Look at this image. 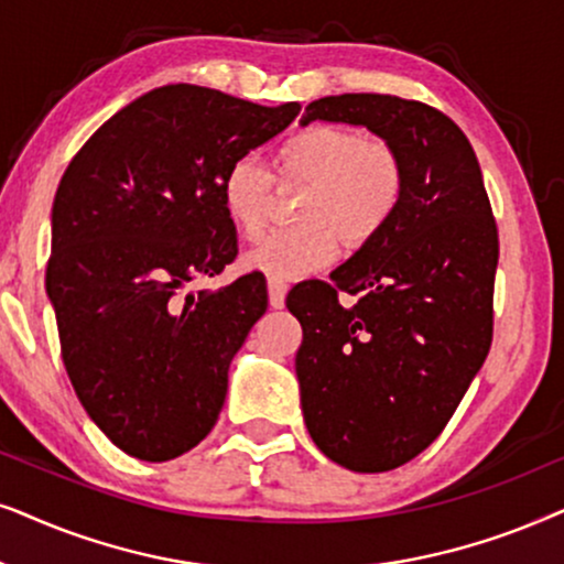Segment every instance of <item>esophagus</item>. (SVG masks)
I'll return each instance as SVG.
<instances>
[{
  "instance_id": "1",
  "label": "esophagus",
  "mask_w": 564,
  "mask_h": 564,
  "mask_svg": "<svg viewBox=\"0 0 564 564\" xmlns=\"http://www.w3.org/2000/svg\"><path fill=\"white\" fill-rule=\"evenodd\" d=\"M286 291H289L286 283L278 281V278H270V281H268V299H270V306H273V310H281V306L286 304Z\"/></svg>"
}]
</instances>
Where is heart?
<instances>
[{"mask_svg": "<svg viewBox=\"0 0 564 564\" xmlns=\"http://www.w3.org/2000/svg\"><path fill=\"white\" fill-rule=\"evenodd\" d=\"M283 183H306L299 204L302 224L270 231L245 265L278 281L317 273L340 250L364 247L394 219L404 195V167L379 139H364L340 126H306L275 149ZM273 177L254 156H237L224 170L219 195L231 224L245 237H258L268 221Z\"/></svg>", "mask_w": 564, "mask_h": 564, "instance_id": "obj_1", "label": "heart"}]
</instances>
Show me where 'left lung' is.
<instances>
[{
    "mask_svg": "<svg viewBox=\"0 0 564 564\" xmlns=\"http://www.w3.org/2000/svg\"><path fill=\"white\" fill-rule=\"evenodd\" d=\"M312 120L364 126L402 160L404 195L377 239L291 289L304 423L327 459L389 471L438 438L492 343L498 227L469 139L441 110L394 95H333ZM360 293L352 307L336 294Z\"/></svg>",
    "mask_w": 564,
    "mask_h": 564,
    "instance_id": "obj_1",
    "label": "left lung"
}]
</instances>
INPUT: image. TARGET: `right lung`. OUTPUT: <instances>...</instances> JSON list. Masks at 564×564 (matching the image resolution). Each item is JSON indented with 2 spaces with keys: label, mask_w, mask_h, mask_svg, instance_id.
<instances>
[{
  "label": "right lung",
  "mask_w": 564,
  "mask_h": 564,
  "mask_svg": "<svg viewBox=\"0 0 564 564\" xmlns=\"http://www.w3.org/2000/svg\"><path fill=\"white\" fill-rule=\"evenodd\" d=\"M299 110L164 85L105 120L66 167L46 291L74 392L120 452L167 462L216 425L268 291L258 273L198 294L187 283L237 258L224 170Z\"/></svg>",
  "instance_id": "obj_1"
}]
</instances>
